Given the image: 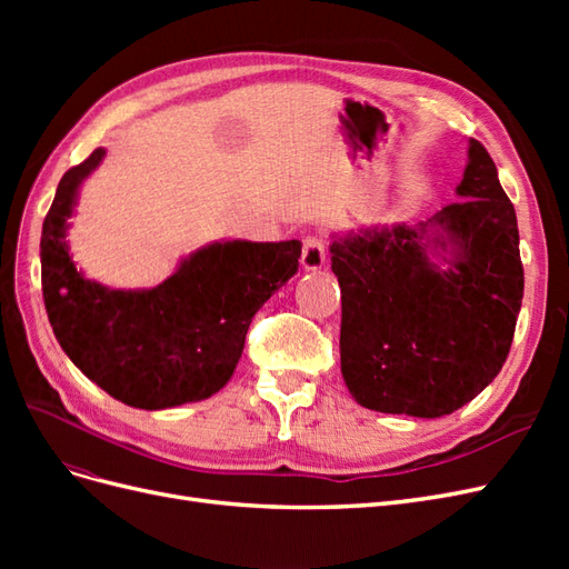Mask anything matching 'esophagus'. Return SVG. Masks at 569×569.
<instances>
[{
  "instance_id": "esophagus-1",
  "label": "esophagus",
  "mask_w": 569,
  "mask_h": 569,
  "mask_svg": "<svg viewBox=\"0 0 569 569\" xmlns=\"http://www.w3.org/2000/svg\"><path fill=\"white\" fill-rule=\"evenodd\" d=\"M303 270H320L325 266V244L318 237H306L301 247Z\"/></svg>"
}]
</instances>
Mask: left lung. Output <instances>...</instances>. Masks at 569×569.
Returning a JSON list of instances; mask_svg holds the SVG:
<instances>
[{"mask_svg":"<svg viewBox=\"0 0 569 569\" xmlns=\"http://www.w3.org/2000/svg\"><path fill=\"white\" fill-rule=\"evenodd\" d=\"M456 194L462 201L418 226L332 234L341 375L370 410L449 416L489 387L508 358L525 291L520 232L477 140Z\"/></svg>","mask_w":569,"mask_h":569,"instance_id":"obj_1","label":"left lung"}]
</instances>
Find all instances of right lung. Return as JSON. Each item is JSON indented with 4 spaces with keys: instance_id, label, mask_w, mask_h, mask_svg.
Wrapping results in <instances>:
<instances>
[{
    "instance_id": "right-lung-1",
    "label": "right lung",
    "mask_w": 569,
    "mask_h": 569,
    "mask_svg": "<svg viewBox=\"0 0 569 569\" xmlns=\"http://www.w3.org/2000/svg\"><path fill=\"white\" fill-rule=\"evenodd\" d=\"M107 157L66 170L40 239L44 308L61 349L113 399L163 410L203 401L232 377L244 337L299 270L301 242H213L153 289H109L76 268L66 244L82 180Z\"/></svg>"
}]
</instances>
